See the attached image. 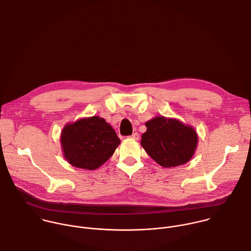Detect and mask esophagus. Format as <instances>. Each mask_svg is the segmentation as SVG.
I'll list each match as a JSON object with an SVG mask.
<instances>
[{"mask_svg": "<svg viewBox=\"0 0 251 251\" xmlns=\"http://www.w3.org/2000/svg\"><path fill=\"white\" fill-rule=\"evenodd\" d=\"M130 138H132V139H134V140H138V139H139V134H138L137 132H134V133L130 136Z\"/></svg>", "mask_w": 251, "mask_h": 251, "instance_id": "esophagus-1", "label": "esophagus"}]
</instances>
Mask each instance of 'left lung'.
<instances>
[{
    "label": "left lung",
    "instance_id": "left-lung-1",
    "mask_svg": "<svg viewBox=\"0 0 251 251\" xmlns=\"http://www.w3.org/2000/svg\"><path fill=\"white\" fill-rule=\"evenodd\" d=\"M141 146L160 166L172 168L187 163L194 154L198 136L194 128L176 119L156 117L145 124Z\"/></svg>",
    "mask_w": 251,
    "mask_h": 251
}]
</instances>
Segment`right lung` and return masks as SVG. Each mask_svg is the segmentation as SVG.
<instances>
[{
  "label": "right lung",
  "instance_id": "add662e5",
  "mask_svg": "<svg viewBox=\"0 0 251 251\" xmlns=\"http://www.w3.org/2000/svg\"><path fill=\"white\" fill-rule=\"evenodd\" d=\"M120 143L114 128L96 116L66 125L61 134L67 161L74 167L90 171L108 161Z\"/></svg>",
  "mask_w": 251,
  "mask_h": 251
}]
</instances>
